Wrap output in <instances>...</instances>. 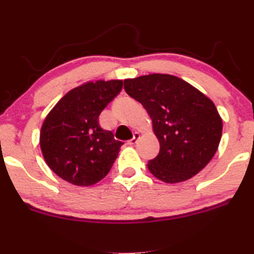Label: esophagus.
<instances>
[{"mask_svg": "<svg viewBox=\"0 0 254 254\" xmlns=\"http://www.w3.org/2000/svg\"><path fill=\"white\" fill-rule=\"evenodd\" d=\"M139 137H140V133H139V132H135L134 134H133L132 139L127 141V144H128V145H134L135 143L137 142V139H139Z\"/></svg>", "mask_w": 254, "mask_h": 254, "instance_id": "34e87169", "label": "esophagus"}]
</instances>
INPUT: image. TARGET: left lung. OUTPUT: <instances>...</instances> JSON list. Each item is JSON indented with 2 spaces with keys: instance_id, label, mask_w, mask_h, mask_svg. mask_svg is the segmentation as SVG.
<instances>
[{
  "instance_id": "obj_1",
  "label": "left lung",
  "mask_w": 254,
  "mask_h": 254,
  "mask_svg": "<svg viewBox=\"0 0 254 254\" xmlns=\"http://www.w3.org/2000/svg\"><path fill=\"white\" fill-rule=\"evenodd\" d=\"M124 90L149 113L160 152L147 162L156 179L183 182L213 158L222 120L213 102L188 82L169 74L124 80Z\"/></svg>"
}]
</instances>
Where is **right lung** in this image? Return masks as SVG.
Segmentation results:
<instances>
[{
    "mask_svg": "<svg viewBox=\"0 0 254 254\" xmlns=\"http://www.w3.org/2000/svg\"><path fill=\"white\" fill-rule=\"evenodd\" d=\"M122 86L120 80L85 83L64 95L45 118L41 150L60 178L89 187L110 172L123 142L100 127L99 117Z\"/></svg>",
    "mask_w": 254,
    "mask_h": 254,
    "instance_id": "add662e5",
    "label": "right lung"
}]
</instances>
